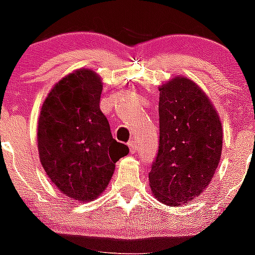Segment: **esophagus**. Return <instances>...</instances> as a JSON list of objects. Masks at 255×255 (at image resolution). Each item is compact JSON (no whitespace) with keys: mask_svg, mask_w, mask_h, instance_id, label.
<instances>
[{"mask_svg":"<svg viewBox=\"0 0 255 255\" xmlns=\"http://www.w3.org/2000/svg\"><path fill=\"white\" fill-rule=\"evenodd\" d=\"M128 147H129L130 152H133V153H134L135 150H137V147H135V142H134V140H129V142H128Z\"/></svg>","mask_w":255,"mask_h":255,"instance_id":"34e87169","label":"esophagus"}]
</instances>
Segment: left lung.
I'll return each mask as SVG.
<instances>
[{"label":"left lung","mask_w":255,"mask_h":255,"mask_svg":"<svg viewBox=\"0 0 255 255\" xmlns=\"http://www.w3.org/2000/svg\"><path fill=\"white\" fill-rule=\"evenodd\" d=\"M159 145L149 172L155 198L177 207L211 183L221 160L223 129L206 93L185 77L159 87Z\"/></svg>","instance_id":"1"}]
</instances>
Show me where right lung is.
I'll use <instances>...</instances> for the list:
<instances>
[{"instance_id":"obj_1","label":"right lung","mask_w":255,"mask_h":255,"mask_svg":"<svg viewBox=\"0 0 255 255\" xmlns=\"http://www.w3.org/2000/svg\"><path fill=\"white\" fill-rule=\"evenodd\" d=\"M102 85L93 71H76L52 88L39 115L43 169L62 193L76 201H93L103 193L116 162L129 152L113 139L101 111Z\"/></svg>"}]
</instances>
